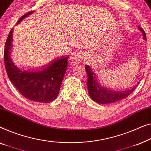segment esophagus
Segmentation results:
<instances>
[{
    "instance_id": "1",
    "label": "esophagus",
    "mask_w": 151,
    "mask_h": 151,
    "mask_svg": "<svg viewBox=\"0 0 151 151\" xmlns=\"http://www.w3.org/2000/svg\"><path fill=\"white\" fill-rule=\"evenodd\" d=\"M83 56L80 52H75L70 57V62L73 64H76V63H80L81 61L83 60Z\"/></svg>"
}]
</instances>
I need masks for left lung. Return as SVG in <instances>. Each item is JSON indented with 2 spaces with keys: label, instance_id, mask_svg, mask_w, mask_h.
<instances>
[{
  "label": "left lung",
  "instance_id": "1",
  "mask_svg": "<svg viewBox=\"0 0 151 151\" xmlns=\"http://www.w3.org/2000/svg\"><path fill=\"white\" fill-rule=\"evenodd\" d=\"M138 29L141 31L144 40H146V33L141 27H138ZM86 70L88 74L87 86L88 88V93L93 101L99 104H110L116 103L118 101L127 98L136 88L137 85L131 90L125 91L114 90L103 87L99 83L96 77V74L92 70L90 65H86Z\"/></svg>",
  "mask_w": 151,
  "mask_h": 151
}]
</instances>
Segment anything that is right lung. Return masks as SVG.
I'll use <instances>...</instances> for the list:
<instances>
[{
	"mask_svg": "<svg viewBox=\"0 0 151 151\" xmlns=\"http://www.w3.org/2000/svg\"><path fill=\"white\" fill-rule=\"evenodd\" d=\"M33 12L24 14L19 19V24L23 19ZM12 29L5 42L4 60L8 77L19 92L26 99L40 103H50L59 94L63 76L67 70L68 57H58L39 70H22L14 64L11 58L13 42Z\"/></svg>",
	"mask_w": 151,
	"mask_h": 151,
	"instance_id": "right-lung-1",
	"label": "right lung"
}]
</instances>
